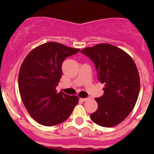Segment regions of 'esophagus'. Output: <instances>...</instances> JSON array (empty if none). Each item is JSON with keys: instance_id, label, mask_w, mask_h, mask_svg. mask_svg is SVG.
<instances>
[{"instance_id": "1", "label": "esophagus", "mask_w": 154, "mask_h": 154, "mask_svg": "<svg viewBox=\"0 0 154 154\" xmlns=\"http://www.w3.org/2000/svg\"><path fill=\"white\" fill-rule=\"evenodd\" d=\"M80 99H81L82 102H85V101H87L88 99H89V98H81Z\"/></svg>"}]
</instances>
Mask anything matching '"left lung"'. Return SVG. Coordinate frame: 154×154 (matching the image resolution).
<instances>
[{
	"instance_id": "8db88e82",
	"label": "left lung",
	"mask_w": 154,
	"mask_h": 154,
	"mask_svg": "<svg viewBox=\"0 0 154 154\" xmlns=\"http://www.w3.org/2000/svg\"><path fill=\"white\" fill-rule=\"evenodd\" d=\"M93 62L104 93L96 98L98 109L91 119L99 126L112 127L123 122L135 106L140 92V75L133 58L112 45H96L81 51Z\"/></svg>"
}]
</instances>
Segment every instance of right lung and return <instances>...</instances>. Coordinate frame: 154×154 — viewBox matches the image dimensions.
Masks as SVG:
<instances>
[{
  "label": "right lung",
  "instance_id": "add662e5",
  "mask_svg": "<svg viewBox=\"0 0 154 154\" xmlns=\"http://www.w3.org/2000/svg\"><path fill=\"white\" fill-rule=\"evenodd\" d=\"M57 42L34 48L24 58L19 71L18 88L28 113L47 126H55L70 116L79 103L75 96L57 92L62 75V62L79 51Z\"/></svg>",
  "mask_w": 154,
  "mask_h": 154
}]
</instances>
